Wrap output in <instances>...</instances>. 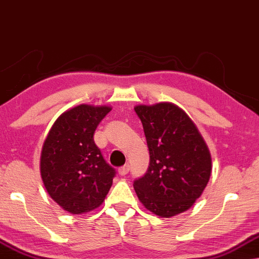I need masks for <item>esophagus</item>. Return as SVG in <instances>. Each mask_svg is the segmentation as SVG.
I'll return each mask as SVG.
<instances>
[{
  "mask_svg": "<svg viewBox=\"0 0 259 259\" xmlns=\"http://www.w3.org/2000/svg\"><path fill=\"white\" fill-rule=\"evenodd\" d=\"M129 170H130V165L129 164H124L123 166L119 167L118 174L121 175V176H125V175L129 172Z\"/></svg>",
  "mask_w": 259,
  "mask_h": 259,
  "instance_id": "esophagus-1",
  "label": "esophagus"
}]
</instances>
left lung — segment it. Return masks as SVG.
Listing matches in <instances>:
<instances>
[{"label": "left lung", "mask_w": 259, "mask_h": 259, "mask_svg": "<svg viewBox=\"0 0 259 259\" xmlns=\"http://www.w3.org/2000/svg\"><path fill=\"white\" fill-rule=\"evenodd\" d=\"M150 155L143 176L134 181L142 204L159 217L183 212L202 195L211 157L194 122L172 103L137 105Z\"/></svg>", "instance_id": "obj_1"}]
</instances>
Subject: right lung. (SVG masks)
Listing matches in <instances>:
<instances>
[{
    "label": "right lung",
    "instance_id": "right-lung-1",
    "mask_svg": "<svg viewBox=\"0 0 259 259\" xmlns=\"http://www.w3.org/2000/svg\"><path fill=\"white\" fill-rule=\"evenodd\" d=\"M111 108L81 104L54 123L43 144L41 175L54 201L79 214L104 201L116 176L94 141L95 130Z\"/></svg>",
    "mask_w": 259,
    "mask_h": 259
}]
</instances>
